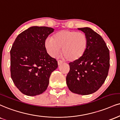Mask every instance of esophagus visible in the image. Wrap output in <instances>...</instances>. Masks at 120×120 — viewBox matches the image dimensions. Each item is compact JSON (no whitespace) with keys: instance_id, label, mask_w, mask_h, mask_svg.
Returning a JSON list of instances; mask_svg holds the SVG:
<instances>
[{"instance_id":"1","label":"esophagus","mask_w":120,"mask_h":120,"mask_svg":"<svg viewBox=\"0 0 120 120\" xmlns=\"http://www.w3.org/2000/svg\"><path fill=\"white\" fill-rule=\"evenodd\" d=\"M57 63H58V65H60L63 64V61H62L61 60H58V61H57Z\"/></svg>"}]
</instances>
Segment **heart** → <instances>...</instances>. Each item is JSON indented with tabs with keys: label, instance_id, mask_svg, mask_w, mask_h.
I'll use <instances>...</instances> for the list:
<instances>
[{
	"label": "heart",
	"instance_id": "heart-1",
	"mask_svg": "<svg viewBox=\"0 0 120 120\" xmlns=\"http://www.w3.org/2000/svg\"><path fill=\"white\" fill-rule=\"evenodd\" d=\"M88 45L87 36L84 33L70 30H61L48 38L45 46L49 54L55 57L62 48L64 57L69 61H75L85 54Z\"/></svg>",
	"mask_w": 120,
	"mask_h": 120
}]
</instances>
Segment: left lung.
I'll use <instances>...</instances> for the list:
<instances>
[{
  "label": "left lung",
  "instance_id": "1",
  "mask_svg": "<svg viewBox=\"0 0 120 120\" xmlns=\"http://www.w3.org/2000/svg\"><path fill=\"white\" fill-rule=\"evenodd\" d=\"M88 38L86 51L81 59L69 63L66 84L73 93L90 94L99 89L108 75L109 51L102 37L89 27L80 28Z\"/></svg>",
  "mask_w": 120,
  "mask_h": 120
}]
</instances>
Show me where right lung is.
<instances>
[{
  "label": "right lung",
  "mask_w": 120,
  "mask_h": 120,
  "mask_svg": "<svg viewBox=\"0 0 120 120\" xmlns=\"http://www.w3.org/2000/svg\"><path fill=\"white\" fill-rule=\"evenodd\" d=\"M54 31L47 27L33 26L18 34L10 51L13 82L22 93L34 96L44 92L52 72L58 64L47 54V37Z\"/></svg>",
  "instance_id": "obj_1"
}]
</instances>
